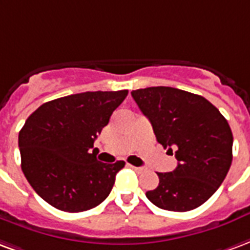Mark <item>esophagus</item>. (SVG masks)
<instances>
[{"label":"esophagus","mask_w":250,"mask_h":250,"mask_svg":"<svg viewBox=\"0 0 250 250\" xmlns=\"http://www.w3.org/2000/svg\"><path fill=\"white\" fill-rule=\"evenodd\" d=\"M129 167H133V169H134V170H137V172H143L144 170V167H133V165H129Z\"/></svg>","instance_id":"esophagus-1"}]
</instances>
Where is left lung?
<instances>
[{"mask_svg": "<svg viewBox=\"0 0 250 250\" xmlns=\"http://www.w3.org/2000/svg\"><path fill=\"white\" fill-rule=\"evenodd\" d=\"M132 97L149 118L158 143L174 150L178 161L173 172L157 173L158 187L146 197L165 210L196 209L212 197L229 172V124L207 98L176 87L137 89Z\"/></svg>", "mask_w": 250, "mask_h": 250, "instance_id": "1", "label": "left lung"}]
</instances>
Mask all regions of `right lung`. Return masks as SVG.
Returning <instances> with one entry per match:
<instances>
[{
	"label": "right lung",
	"mask_w": 250,
	"mask_h": 250,
	"mask_svg": "<svg viewBox=\"0 0 250 250\" xmlns=\"http://www.w3.org/2000/svg\"><path fill=\"white\" fill-rule=\"evenodd\" d=\"M127 90L85 92L42 104L18 136L21 167L40 197L77 213L109 196L124 161L104 164L90 150Z\"/></svg>",
	"instance_id": "add662e5"
}]
</instances>
